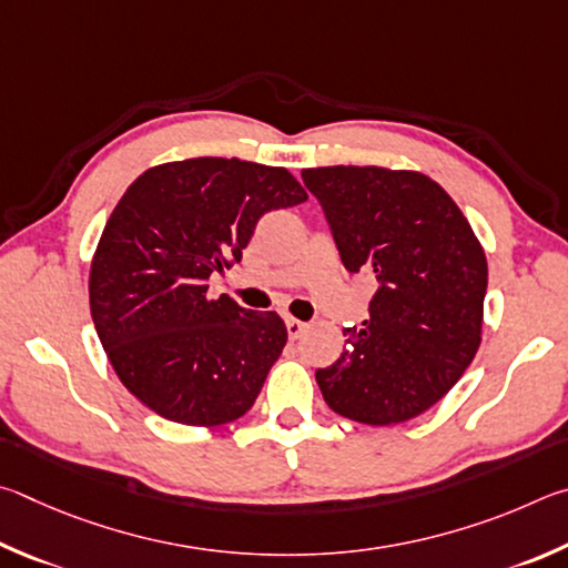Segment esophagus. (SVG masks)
Segmentation results:
<instances>
[{"instance_id": "34e87169", "label": "esophagus", "mask_w": 568, "mask_h": 568, "mask_svg": "<svg viewBox=\"0 0 568 568\" xmlns=\"http://www.w3.org/2000/svg\"><path fill=\"white\" fill-rule=\"evenodd\" d=\"M286 334H290V339H300V336L310 329V324L306 322H300V320H294V316H286Z\"/></svg>"}]
</instances>
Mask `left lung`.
<instances>
[{"label": "left lung", "mask_w": 568, "mask_h": 568, "mask_svg": "<svg viewBox=\"0 0 568 568\" xmlns=\"http://www.w3.org/2000/svg\"><path fill=\"white\" fill-rule=\"evenodd\" d=\"M349 272L379 290L362 329L316 372L329 409L389 426L409 422L462 379L481 344L489 266L454 199L432 176L386 166L302 169Z\"/></svg>", "instance_id": "1"}]
</instances>
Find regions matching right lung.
I'll list each match as a JSON object with an SVG mask.
<instances>
[{
	"mask_svg": "<svg viewBox=\"0 0 568 568\" xmlns=\"http://www.w3.org/2000/svg\"><path fill=\"white\" fill-rule=\"evenodd\" d=\"M306 202L284 166L196 156L139 174L99 236L89 310L106 359L154 414L186 426L244 416L286 344L206 278L242 258L262 214Z\"/></svg>",
	"mask_w": 568,
	"mask_h": 568,
	"instance_id": "obj_1",
	"label": "right lung"
}]
</instances>
